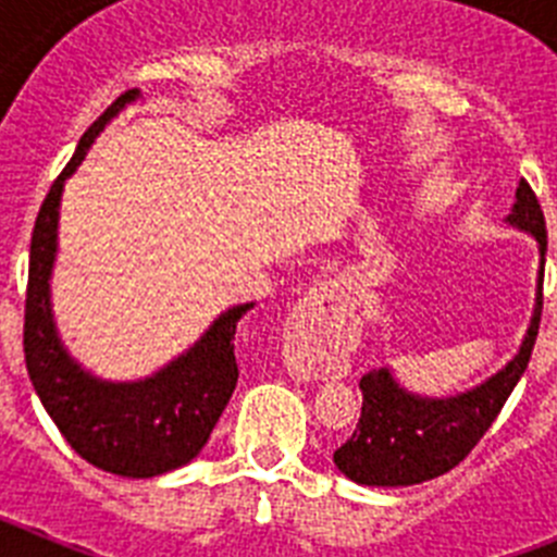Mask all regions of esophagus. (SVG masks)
Instances as JSON below:
<instances>
[{
    "label": "esophagus",
    "mask_w": 557,
    "mask_h": 557,
    "mask_svg": "<svg viewBox=\"0 0 557 557\" xmlns=\"http://www.w3.org/2000/svg\"><path fill=\"white\" fill-rule=\"evenodd\" d=\"M346 318V301L332 284H314L289 314V334L298 339H323Z\"/></svg>",
    "instance_id": "1"
}]
</instances>
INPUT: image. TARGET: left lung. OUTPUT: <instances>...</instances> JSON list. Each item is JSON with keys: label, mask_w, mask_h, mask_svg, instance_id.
I'll list each match as a JSON object with an SVG mask.
<instances>
[{"label": "left lung", "mask_w": 557, "mask_h": 557, "mask_svg": "<svg viewBox=\"0 0 557 557\" xmlns=\"http://www.w3.org/2000/svg\"><path fill=\"white\" fill-rule=\"evenodd\" d=\"M508 225L528 231L539 243V282H535V309L521 348L499 373L480 387L449 398H426L405 391L387 368L359 379L362 416L346 444L334 451L337 466L348 480L359 485H418L446 474L469 457L488 432L521 373L528 371L530 354L539 337L541 309H544V253H547V223L535 191L528 181L516 189V203Z\"/></svg>", "instance_id": "left-lung-1"}]
</instances>
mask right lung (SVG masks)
<instances>
[{"label":"right lung","mask_w":557,"mask_h":557,"mask_svg":"<svg viewBox=\"0 0 557 557\" xmlns=\"http://www.w3.org/2000/svg\"><path fill=\"white\" fill-rule=\"evenodd\" d=\"M136 97L139 91L131 88L106 108L44 198L29 243L24 362L44 410L83 460L111 474L147 480L181 469L206 446L239 379L234 334L253 304L231 307L189 351L141 382H102L63 348L49 307L63 181L81 166L97 133Z\"/></svg>","instance_id":"obj_1"}]
</instances>
